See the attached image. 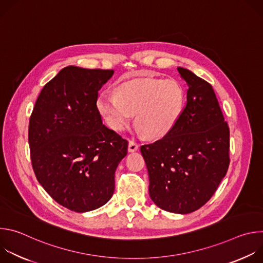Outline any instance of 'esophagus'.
<instances>
[{
	"mask_svg": "<svg viewBox=\"0 0 263 263\" xmlns=\"http://www.w3.org/2000/svg\"><path fill=\"white\" fill-rule=\"evenodd\" d=\"M137 149H138V144L134 140H130L129 145H128V151L135 152V151H137Z\"/></svg>",
	"mask_w": 263,
	"mask_h": 263,
	"instance_id": "obj_1",
	"label": "esophagus"
}]
</instances>
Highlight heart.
I'll return each mask as SVG.
<instances>
[{"label": "heart", "instance_id": "1", "mask_svg": "<svg viewBox=\"0 0 263 263\" xmlns=\"http://www.w3.org/2000/svg\"><path fill=\"white\" fill-rule=\"evenodd\" d=\"M183 102V89L176 81L145 77L123 83L117 93H101L98 109L111 129L125 130L135 114L140 132L161 138L177 123Z\"/></svg>", "mask_w": 263, "mask_h": 263}]
</instances>
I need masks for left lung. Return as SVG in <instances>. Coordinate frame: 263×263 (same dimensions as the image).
<instances>
[{"mask_svg": "<svg viewBox=\"0 0 263 263\" xmlns=\"http://www.w3.org/2000/svg\"><path fill=\"white\" fill-rule=\"evenodd\" d=\"M189 89L173 129L140 146L152 201L161 209L186 214L205 205L230 164V130L215 92L207 81L177 68Z\"/></svg>", "mask_w": 263, "mask_h": 263, "instance_id": "8db88e82", "label": "left lung"}]
</instances>
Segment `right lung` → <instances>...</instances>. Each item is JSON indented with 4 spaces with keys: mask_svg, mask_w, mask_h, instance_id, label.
Returning <instances> with one entry per match:
<instances>
[{
    "mask_svg": "<svg viewBox=\"0 0 263 263\" xmlns=\"http://www.w3.org/2000/svg\"><path fill=\"white\" fill-rule=\"evenodd\" d=\"M112 69L66 66L37 98L28 140L36 179L60 205L86 212L106 204L128 140L103 125L99 90Z\"/></svg>",
    "mask_w": 263,
    "mask_h": 263,
    "instance_id": "obj_1",
    "label": "right lung"
}]
</instances>
